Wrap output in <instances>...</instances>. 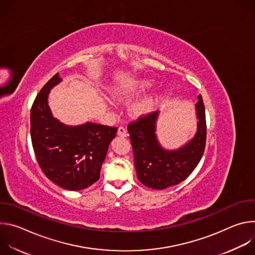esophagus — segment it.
Returning a JSON list of instances; mask_svg holds the SVG:
<instances>
[{"mask_svg": "<svg viewBox=\"0 0 255 255\" xmlns=\"http://www.w3.org/2000/svg\"><path fill=\"white\" fill-rule=\"evenodd\" d=\"M118 135L119 136H121V137H126L127 136V130H126V128L125 127H123V126H120L119 128H118Z\"/></svg>", "mask_w": 255, "mask_h": 255, "instance_id": "34e87169", "label": "esophagus"}]
</instances>
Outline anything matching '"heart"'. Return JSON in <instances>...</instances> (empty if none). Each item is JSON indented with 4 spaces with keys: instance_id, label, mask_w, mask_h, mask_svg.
<instances>
[{
    "instance_id": "1",
    "label": "heart",
    "mask_w": 255,
    "mask_h": 255,
    "mask_svg": "<svg viewBox=\"0 0 255 255\" xmlns=\"http://www.w3.org/2000/svg\"><path fill=\"white\" fill-rule=\"evenodd\" d=\"M151 85L152 84H151L150 81H140L135 86H133L131 89H127V90L123 91L122 93H118L117 96L118 97H128V96H130L134 93L145 91L146 89H148L149 87H151ZM154 103H155V99L153 97L146 98V99H144V100L136 103L133 106L132 110H133L134 114H136V115L146 114V113H148L149 111L152 110Z\"/></svg>"
}]
</instances>
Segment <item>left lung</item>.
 I'll return each mask as SVG.
<instances>
[{
  "label": "left lung",
  "mask_w": 255,
  "mask_h": 255,
  "mask_svg": "<svg viewBox=\"0 0 255 255\" xmlns=\"http://www.w3.org/2000/svg\"><path fill=\"white\" fill-rule=\"evenodd\" d=\"M196 104L199 119L195 137L174 151L160 147L155 136L158 112L142 114L128 124L137 177L148 188L163 190L185 180L200 162L206 146L207 125L203 98Z\"/></svg>",
  "instance_id": "8db88e82"
}]
</instances>
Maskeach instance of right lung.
Segmentation results:
<instances>
[{
	"mask_svg": "<svg viewBox=\"0 0 255 255\" xmlns=\"http://www.w3.org/2000/svg\"><path fill=\"white\" fill-rule=\"evenodd\" d=\"M61 81L55 74L36 96L30 114L32 146L47 178L65 190H84L100 178L109 144L118 128L96 123L68 127L54 119L47 97Z\"/></svg>",
	"mask_w": 255,
	"mask_h": 255,
	"instance_id": "add662e5",
	"label": "right lung"
}]
</instances>
